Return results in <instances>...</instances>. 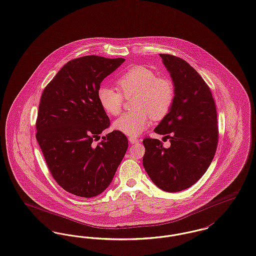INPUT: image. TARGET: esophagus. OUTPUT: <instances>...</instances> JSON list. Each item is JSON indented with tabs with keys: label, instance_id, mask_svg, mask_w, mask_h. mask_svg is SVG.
<instances>
[{
	"label": "esophagus",
	"instance_id": "1",
	"mask_svg": "<svg viewBox=\"0 0 256 256\" xmlns=\"http://www.w3.org/2000/svg\"><path fill=\"white\" fill-rule=\"evenodd\" d=\"M128 141H130L132 144H137V143L140 142L139 139L136 138V137H130V138H128Z\"/></svg>",
	"mask_w": 256,
	"mask_h": 256
}]
</instances>
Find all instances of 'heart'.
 <instances>
[{
	"label": "heart",
	"mask_w": 256,
	"mask_h": 256,
	"mask_svg": "<svg viewBox=\"0 0 256 256\" xmlns=\"http://www.w3.org/2000/svg\"><path fill=\"white\" fill-rule=\"evenodd\" d=\"M120 90L102 87L98 92V102L106 113L117 116L124 104V96H134L136 110L124 113L114 122L113 128L126 136H140L150 124V119L160 120L170 111L175 98V87L167 78L145 66H134L117 79Z\"/></svg>",
	"instance_id": "b5f03b06"
}]
</instances>
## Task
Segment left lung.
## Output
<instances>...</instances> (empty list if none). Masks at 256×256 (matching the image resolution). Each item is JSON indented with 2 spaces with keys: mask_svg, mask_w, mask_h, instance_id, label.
Segmentation results:
<instances>
[{
  "mask_svg": "<svg viewBox=\"0 0 256 256\" xmlns=\"http://www.w3.org/2000/svg\"><path fill=\"white\" fill-rule=\"evenodd\" d=\"M175 87L170 111L154 128L169 139V148L158 139L145 138L143 166L160 190L177 192L199 180L214 156L218 141L216 108L210 88L186 60L160 54Z\"/></svg>",
  "mask_w": 256,
  "mask_h": 256,
  "instance_id": "obj_1",
  "label": "left lung"
}]
</instances>
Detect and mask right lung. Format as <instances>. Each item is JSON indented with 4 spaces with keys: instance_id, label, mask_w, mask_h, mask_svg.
<instances>
[{
    "instance_id": "right-lung-1",
    "label": "right lung",
    "mask_w": 256,
    "mask_h": 256,
    "mask_svg": "<svg viewBox=\"0 0 256 256\" xmlns=\"http://www.w3.org/2000/svg\"><path fill=\"white\" fill-rule=\"evenodd\" d=\"M124 62L94 55L70 60L42 94L36 137L53 178L74 196L104 192L128 150L118 130L92 142L110 124L98 98L100 83Z\"/></svg>"
}]
</instances>
